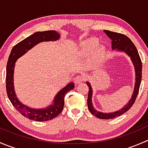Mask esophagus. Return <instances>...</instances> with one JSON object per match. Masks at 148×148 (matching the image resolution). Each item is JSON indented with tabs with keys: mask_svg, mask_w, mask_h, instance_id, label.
Segmentation results:
<instances>
[{
	"mask_svg": "<svg viewBox=\"0 0 148 148\" xmlns=\"http://www.w3.org/2000/svg\"><path fill=\"white\" fill-rule=\"evenodd\" d=\"M85 80V77H83V76H78V77H76L75 79H74V83L76 84H78L82 82Z\"/></svg>",
	"mask_w": 148,
	"mask_h": 148,
	"instance_id": "34e87169",
	"label": "esophagus"
}]
</instances>
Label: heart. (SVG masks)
Here are the masks:
<instances>
[{
	"label": "heart",
	"instance_id": "b5f03b06",
	"mask_svg": "<svg viewBox=\"0 0 148 148\" xmlns=\"http://www.w3.org/2000/svg\"><path fill=\"white\" fill-rule=\"evenodd\" d=\"M98 44L99 39L95 37L82 41L79 46V52L83 55H89L92 53L95 60H100L105 53L106 49L104 46Z\"/></svg>",
	"mask_w": 148,
	"mask_h": 148
}]
</instances>
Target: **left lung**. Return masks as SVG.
Returning <instances> with one entry per match:
<instances>
[{
	"label": "left lung",
	"instance_id": "left-lung-1",
	"mask_svg": "<svg viewBox=\"0 0 148 148\" xmlns=\"http://www.w3.org/2000/svg\"><path fill=\"white\" fill-rule=\"evenodd\" d=\"M104 32L107 34V36L110 39H112V49L122 51L125 52L128 56H130L131 60H132V63L135 66V74H136V82H135V89H134V92L132 94L131 99L127 104V105H125L122 110L112 113H103L101 112L97 111L96 110L94 109L93 104H92V87H91L90 84L89 82H86V84H87L88 87H89L87 104L89 112L93 115L98 117V118L102 119V120H109V119H112L116 117L122 115V114L127 112L134 104L135 100H136L137 97H138L139 89H140V83H141L143 64H142L141 59H140V55H139L138 50H137L136 46H135V44L132 43V41L127 36L124 35L122 34H120V33L108 31V30H104Z\"/></svg>",
	"mask_w": 148,
	"mask_h": 148
}]
</instances>
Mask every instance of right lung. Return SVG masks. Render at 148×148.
I'll return each instance as SVG.
<instances>
[{
	"mask_svg": "<svg viewBox=\"0 0 148 148\" xmlns=\"http://www.w3.org/2000/svg\"><path fill=\"white\" fill-rule=\"evenodd\" d=\"M59 38V34L55 31H38L27 37L23 41L18 43L12 49L6 66L5 85L8 99L18 112L29 120L38 122H44L55 118L62 112L64 106V97L69 91L74 89V84L72 82L67 84L55 97L53 104L46 109L35 110L23 105L16 97L13 86V71L15 63L17 59L24 54L27 51L42 41H56Z\"/></svg>",
	"mask_w": 148,
	"mask_h": 148,
	"instance_id": "obj_1",
	"label": "right lung"
}]
</instances>
